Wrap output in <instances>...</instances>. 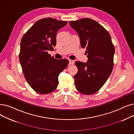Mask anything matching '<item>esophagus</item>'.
<instances>
[{
  "label": "esophagus",
  "mask_w": 134,
  "mask_h": 134,
  "mask_svg": "<svg viewBox=\"0 0 134 134\" xmlns=\"http://www.w3.org/2000/svg\"><path fill=\"white\" fill-rule=\"evenodd\" d=\"M74 63V61L72 60H69V65H73Z\"/></svg>",
  "instance_id": "obj_1"
}]
</instances>
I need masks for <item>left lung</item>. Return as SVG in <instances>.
Wrapping results in <instances>:
<instances>
[{"label":"left lung","instance_id":"obj_1","mask_svg":"<svg viewBox=\"0 0 134 134\" xmlns=\"http://www.w3.org/2000/svg\"><path fill=\"white\" fill-rule=\"evenodd\" d=\"M69 25L78 33L88 58L85 63L75 62L78 69L74 76L75 88L81 94L91 95L102 88L112 73L114 46L109 33L94 20L82 19Z\"/></svg>","mask_w":134,"mask_h":134}]
</instances>
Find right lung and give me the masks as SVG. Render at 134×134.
Instances as JSON below:
<instances>
[{
    "label": "right lung",
    "instance_id": "obj_1",
    "mask_svg": "<svg viewBox=\"0 0 134 134\" xmlns=\"http://www.w3.org/2000/svg\"><path fill=\"white\" fill-rule=\"evenodd\" d=\"M67 23L51 17L39 20L21 39L19 60L23 73L29 85L39 94H49L57 88L58 77L68 64V60H57L48 54L56 45L57 31Z\"/></svg>",
    "mask_w": 134,
    "mask_h": 134
}]
</instances>
